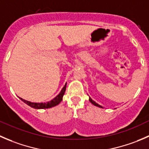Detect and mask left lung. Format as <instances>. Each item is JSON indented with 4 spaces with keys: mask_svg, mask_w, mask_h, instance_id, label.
I'll return each instance as SVG.
<instances>
[{
    "mask_svg": "<svg viewBox=\"0 0 149 149\" xmlns=\"http://www.w3.org/2000/svg\"><path fill=\"white\" fill-rule=\"evenodd\" d=\"M89 101H90V102H91L92 104H93L94 106H96V107H100V108H103V107H101V105H99V104H98L97 103H95L93 100H92V98H89Z\"/></svg>",
    "mask_w": 149,
    "mask_h": 149,
    "instance_id": "left-lung-1",
    "label": "left lung"
}]
</instances>
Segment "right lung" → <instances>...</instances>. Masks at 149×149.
Listing matches in <instances>:
<instances>
[{"mask_svg": "<svg viewBox=\"0 0 149 149\" xmlns=\"http://www.w3.org/2000/svg\"><path fill=\"white\" fill-rule=\"evenodd\" d=\"M66 87H67V83L65 84V85L64 86V88H62V90L61 91V92L59 93L57 96H56L54 99H52L51 101H48L47 103H33L30 102V101H26V100L23 99V98H19L23 102H24L25 104H27L28 106H29L30 107L34 109H48L51 108V107H54L55 106L58 105L61 101H62L63 95H64V93L66 91Z\"/></svg>", "mask_w": 149, "mask_h": 149, "instance_id": "1", "label": "right lung"}]
</instances>
